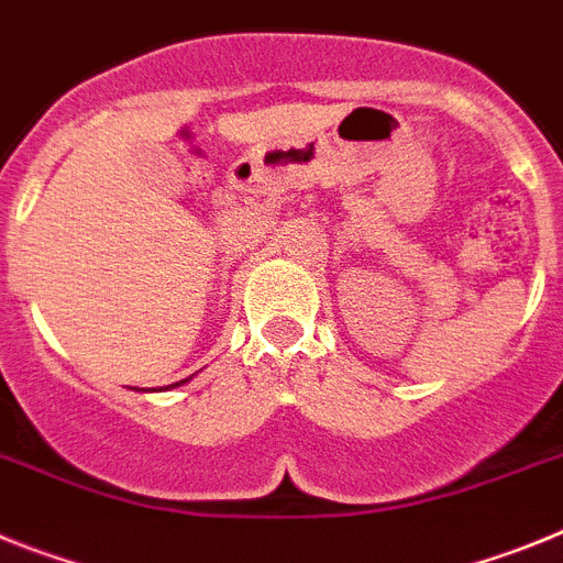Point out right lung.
Masks as SVG:
<instances>
[{
    "mask_svg": "<svg viewBox=\"0 0 563 563\" xmlns=\"http://www.w3.org/2000/svg\"><path fill=\"white\" fill-rule=\"evenodd\" d=\"M180 383H187V379H180ZM180 383H175V385H180Z\"/></svg>",
    "mask_w": 563,
    "mask_h": 563,
    "instance_id": "add662e5",
    "label": "right lung"
}]
</instances>
